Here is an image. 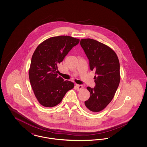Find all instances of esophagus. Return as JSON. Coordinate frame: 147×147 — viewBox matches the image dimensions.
Returning <instances> with one entry per match:
<instances>
[{"label": "esophagus", "mask_w": 147, "mask_h": 147, "mask_svg": "<svg viewBox=\"0 0 147 147\" xmlns=\"http://www.w3.org/2000/svg\"><path fill=\"white\" fill-rule=\"evenodd\" d=\"M76 88L77 90H80L83 88V86L82 85L76 84Z\"/></svg>", "instance_id": "1"}]
</instances>
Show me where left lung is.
I'll use <instances>...</instances> for the list:
<instances>
[{
    "label": "left lung",
    "instance_id": "1",
    "mask_svg": "<svg viewBox=\"0 0 147 147\" xmlns=\"http://www.w3.org/2000/svg\"><path fill=\"white\" fill-rule=\"evenodd\" d=\"M80 43L89 61L90 70L95 71V85L94 88L87 87L90 96L85 101V105L91 112H100L111 101L118 88L119 59L111 48L96 40L82 39Z\"/></svg>",
    "mask_w": 147,
    "mask_h": 147
}]
</instances>
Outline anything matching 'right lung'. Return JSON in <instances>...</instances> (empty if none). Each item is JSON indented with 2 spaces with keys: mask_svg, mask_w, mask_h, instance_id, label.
<instances>
[{
  "mask_svg": "<svg viewBox=\"0 0 147 147\" xmlns=\"http://www.w3.org/2000/svg\"><path fill=\"white\" fill-rule=\"evenodd\" d=\"M79 41L69 36L53 37L35 50L28 74L35 96L42 106L51 107L59 104L67 92L74 88L73 83L64 81L57 73L58 65Z\"/></svg>",
  "mask_w": 147,
  "mask_h": 147,
  "instance_id": "add662e5",
  "label": "right lung"
}]
</instances>
